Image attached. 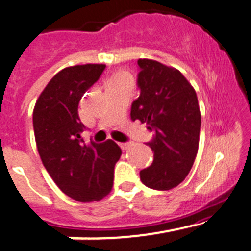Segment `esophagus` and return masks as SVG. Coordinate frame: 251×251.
Here are the masks:
<instances>
[{"label":"esophagus","mask_w":251,"mask_h":251,"mask_svg":"<svg viewBox=\"0 0 251 251\" xmlns=\"http://www.w3.org/2000/svg\"><path fill=\"white\" fill-rule=\"evenodd\" d=\"M120 145L121 150H124V151H126V150L128 149V147L131 146V142H125V144H119Z\"/></svg>","instance_id":"34e87169"}]
</instances>
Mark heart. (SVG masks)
I'll return each mask as SVG.
<instances>
[{"label": "heart", "mask_w": 251, "mask_h": 251, "mask_svg": "<svg viewBox=\"0 0 251 251\" xmlns=\"http://www.w3.org/2000/svg\"><path fill=\"white\" fill-rule=\"evenodd\" d=\"M127 79H131L127 74H125V73H119V74H116V75L110 80L109 84L118 83V81H121V80H127Z\"/></svg>", "instance_id": "b5f03b06"}]
</instances>
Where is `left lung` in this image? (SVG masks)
Masks as SVG:
<instances>
[{"mask_svg":"<svg viewBox=\"0 0 251 251\" xmlns=\"http://www.w3.org/2000/svg\"><path fill=\"white\" fill-rule=\"evenodd\" d=\"M140 97L131 105V119L146 124L154 135L147 142L153 162L140 172L145 186L168 191L184 181L200 145L201 111L196 90L176 68L139 59Z\"/></svg>","mask_w":251,"mask_h":251,"instance_id":"8db88e82","label":"left lung"}]
</instances>
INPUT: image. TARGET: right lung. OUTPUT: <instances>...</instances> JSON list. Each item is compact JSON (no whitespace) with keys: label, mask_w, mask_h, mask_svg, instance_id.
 <instances>
[{"label":"right lung","mask_w":251,"mask_h":251,"mask_svg":"<svg viewBox=\"0 0 251 251\" xmlns=\"http://www.w3.org/2000/svg\"><path fill=\"white\" fill-rule=\"evenodd\" d=\"M105 64L68 67L57 73L37 99L33 128L44 167L60 191L78 202L102 200L114 183L121 149L112 140L85 144L79 101L99 80Z\"/></svg>","instance_id":"right-lung-1"}]
</instances>
